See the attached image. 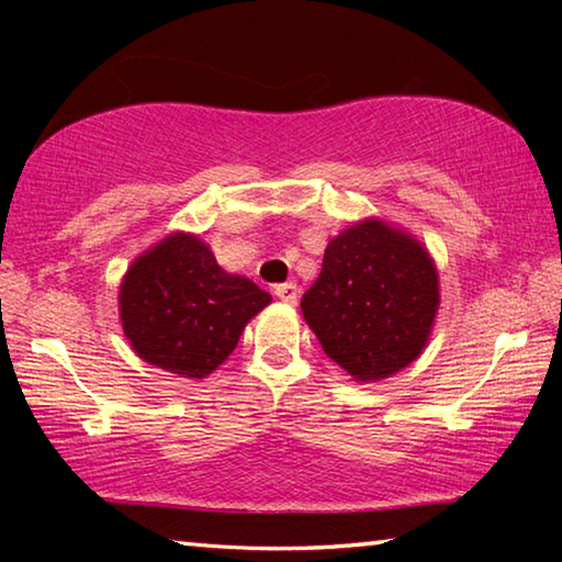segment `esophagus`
<instances>
[{
    "instance_id": "1",
    "label": "esophagus",
    "mask_w": 562,
    "mask_h": 562,
    "mask_svg": "<svg viewBox=\"0 0 562 562\" xmlns=\"http://www.w3.org/2000/svg\"><path fill=\"white\" fill-rule=\"evenodd\" d=\"M274 297H280L282 302L288 304H297V297H300V290L297 284L294 282H284V284H274Z\"/></svg>"
}]
</instances>
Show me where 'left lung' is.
<instances>
[{
  "label": "left lung",
  "mask_w": 562,
  "mask_h": 562,
  "mask_svg": "<svg viewBox=\"0 0 562 562\" xmlns=\"http://www.w3.org/2000/svg\"><path fill=\"white\" fill-rule=\"evenodd\" d=\"M439 310V274L414 237L382 221L327 245L302 315L329 359L359 382L396 374L422 355Z\"/></svg>",
  "instance_id": "obj_1"
}]
</instances>
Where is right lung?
Instances as JSON below:
<instances>
[{
    "mask_svg": "<svg viewBox=\"0 0 562 562\" xmlns=\"http://www.w3.org/2000/svg\"><path fill=\"white\" fill-rule=\"evenodd\" d=\"M123 331L140 359L203 379L223 364L270 294L227 274L193 235H170L131 265L119 294Z\"/></svg>",
    "mask_w": 562,
    "mask_h": 562,
    "instance_id": "1",
    "label": "right lung"
}]
</instances>
